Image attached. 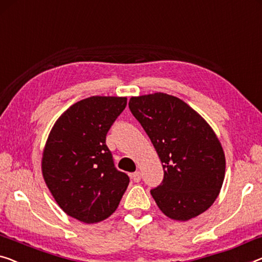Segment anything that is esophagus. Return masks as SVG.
Listing matches in <instances>:
<instances>
[{
	"label": "esophagus",
	"instance_id": "obj_1",
	"mask_svg": "<svg viewBox=\"0 0 262 262\" xmlns=\"http://www.w3.org/2000/svg\"><path fill=\"white\" fill-rule=\"evenodd\" d=\"M132 179L134 182H140V180H141V173L140 171H135V173L132 174Z\"/></svg>",
	"mask_w": 262,
	"mask_h": 262
}]
</instances>
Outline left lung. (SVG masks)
<instances>
[{
    "label": "left lung",
    "instance_id": "1",
    "mask_svg": "<svg viewBox=\"0 0 262 262\" xmlns=\"http://www.w3.org/2000/svg\"><path fill=\"white\" fill-rule=\"evenodd\" d=\"M129 109L162 162L163 180L150 190L156 205L173 220L200 215L225 179V153L215 133L193 108L165 93L132 97Z\"/></svg>",
    "mask_w": 262,
    "mask_h": 262
}]
</instances>
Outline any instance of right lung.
<instances>
[{
    "label": "right lung",
    "instance_id": "add662e5",
    "mask_svg": "<svg viewBox=\"0 0 262 262\" xmlns=\"http://www.w3.org/2000/svg\"><path fill=\"white\" fill-rule=\"evenodd\" d=\"M127 97L92 96L69 107L47 140L42 174L64 213L94 224L115 212L129 185L116 169L106 136Z\"/></svg>",
    "mask_w": 262,
    "mask_h": 262
}]
</instances>
